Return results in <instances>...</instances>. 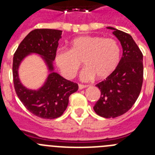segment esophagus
<instances>
[{"label": "esophagus", "instance_id": "obj_1", "mask_svg": "<svg viewBox=\"0 0 155 155\" xmlns=\"http://www.w3.org/2000/svg\"><path fill=\"white\" fill-rule=\"evenodd\" d=\"M87 85H85V84H78V88L79 89H83V88H85L87 87Z\"/></svg>", "mask_w": 155, "mask_h": 155}]
</instances>
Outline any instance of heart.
<instances>
[{
	"mask_svg": "<svg viewBox=\"0 0 155 155\" xmlns=\"http://www.w3.org/2000/svg\"><path fill=\"white\" fill-rule=\"evenodd\" d=\"M120 47L112 38L83 35L71 42L70 50H60L56 64L66 78L76 76L83 62L86 68L81 74L82 81L105 79L116 71L120 61Z\"/></svg>",
	"mask_w": 155,
	"mask_h": 155,
	"instance_id": "1",
	"label": "heart"
}]
</instances>
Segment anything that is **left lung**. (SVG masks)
<instances>
[{"label":"left lung","mask_w":155,"mask_h":155,"mask_svg":"<svg viewBox=\"0 0 155 155\" xmlns=\"http://www.w3.org/2000/svg\"><path fill=\"white\" fill-rule=\"evenodd\" d=\"M113 35L120 40L123 56L109 77L96 84L101 96L93 107L98 116L115 118L126 113L137 99L143 84V54L132 36L113 27Z\"/></svg>","instance_id":"8db88e82"}]
</instances>
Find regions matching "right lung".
Wrapping results in <instances>:
<instances>
[{"instance_id":"add662e5","label":"right lung","mask_w":155,"mask_h":155,"mask_svg":"<svg viewBox=\"0 0 155 155\" xmlns=\"http://www.w3.org/2000/svg\"><path fill=\"white\" fill-rule=\"evenodd\" d=\"M61 34V30H32L25 37L14 54L12 72L16 94L30 113L42 119L52 120L62 116L68 107L69 96L78 89V84L64 78L53 71V61L55 60ZM31 53L40 55L50 71L45 84L38 90H28L19 80L20 64Z\"/></svg>"}]
</instances>
